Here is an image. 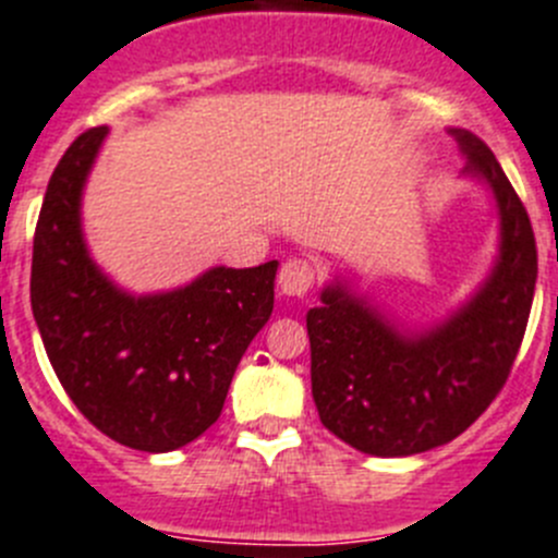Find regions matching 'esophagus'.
Listing matches in <instances>:
<instances>
[{
	"instance_id": "obj_1",
	"label": "esophagus",
	"mask_w": 558,
	"mask_h": 558,
	"mask_svg": "<svg viewBox=\"0 0 558 558\" xmlns=\"http://www.w3.org/2000/svg\"><path fill=\"white\" fill-rule=\"evenodd\" d=\"M314 267H311L308 260L305 258H289L280 267V275H278V289L283 298H305L311 291V286H314Z\"/></svg>"
}]
</instances>
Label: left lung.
<instances>
[{
    "label": "left lung",
    "instance_id": "left-lung-1",
    "mask_svg": "<svg viewBox=\"0 0 558 558\" xmlns=\"http://www.w3.org/2000/svg\"><path fill=\"white\" fill-rule=\"evenodd\" d=\"M466 160L498 210V255L478 289L425 328L403 323L333 275L305 314L311 395L330 434L350 448L400 459L448 445L504 389L517 359L536 286L529 214L478 135L453 128Z\"/></svg>",
    "mask_w": 558,
    "mask_h": 558
}]
</instances>
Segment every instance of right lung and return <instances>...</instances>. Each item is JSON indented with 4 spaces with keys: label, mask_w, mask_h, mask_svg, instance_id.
<instances>
[{
    "label": "right lung",
    "mask_w": 558,
    "mask_h": 558,
    "mask_svg": "<svg viewBox=\"0 0 558 558\" xmlns=\"http://www.w3.org/2000/svg\"><path fill=\"white\" fill-rule=\"evenodd\" d=\"M108 128L54 167L33 242L29 303L52 369L92 425L124 448L169 453L222 414L244 350L269 323L278 260L210 267L192 283L133 294L85 244L83 192Z\"/></svg>",
    "instance_id": "1"
}]
</instances>
